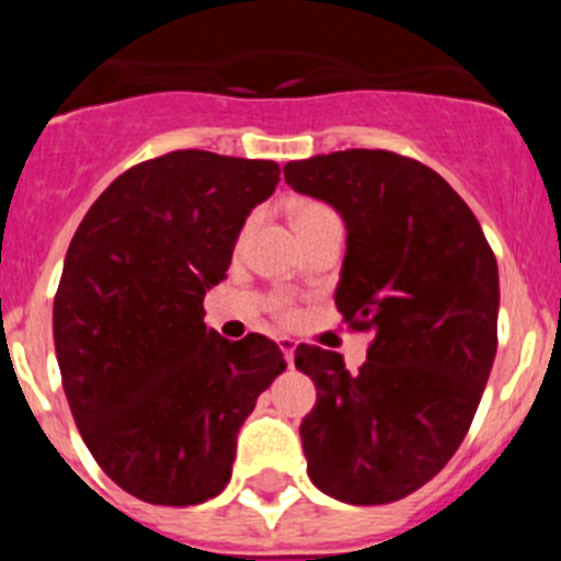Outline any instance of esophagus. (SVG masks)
I'll list each match as a JSON object with an SVG mask.
<instances>
[{
    "label": "esophagus",
    "instance_id": "esophagus-1",
    "mask_svg": "<svg viewBox=\"0 0 561 561\" xmlns=\"http://www.w3.org/2000/svg\"><path fill=\"white\" fill-rule=\"evenodd\" d=\"M277 345H280V351H284L286 362H289V368H295V348H297V342L291 340V336H280V340H277Z\"/></svg>",
    "mask_w": 561,
    "mask_h": 561
}]
</instances>
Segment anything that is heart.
Instances as JSON below:
<instances>
[{"instance_id": "b5f03b06", "label": "heart", "mask_w": 561, "mask_h": 561, "mask_svg": "<svg viewBox=\"0 0 561 561\" xmlns=\"http://www.w3.org/2000/svg\"><path fill=\"white\" fill-rule=\"evenodd\" d=\"M325 213H334L331 207L320 205V202H300V205L291 207V225L304 227L306 221H314L320 219V216H325ZM275 314L277 320H284V323H289L291 317H295V311H291V306L286 304V300H275Z\"/></svg>"}]
</instances>
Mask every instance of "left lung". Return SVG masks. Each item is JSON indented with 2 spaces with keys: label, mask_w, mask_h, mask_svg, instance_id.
I'll use <instances>...</instances> for the list:
<instances>
[{
  "label": "left lung",
  "mask_w": 561,
  "mask_h": 561,
  "mask_svg": "<svg viewBox=\"0 0 561 561\" xmlns=\"http://www.w3.org/2000/svg\"><path fill=\"white\" fill-rule=\"evenodd\" d=\"M286 182L348 227L334 291L351 331L370 334L356 374L297 345L317 404L300 424L309 478L354 505L408 497L458 453L497 354V257L444 176L381 148L289 162Z\"/></svg>",
  "instance_id": "left-lung-1"
}]
</instances>
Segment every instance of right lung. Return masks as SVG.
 <instances>
[{
  "instance_id": "add662e5",
  "label": "right lung",
  "mask_w": 561,
  "mask_h": 561,
  "mask_svg": "<svg viewBox=\"0 0 561 561\" xmlns=\"http://www.w3.org/2000/svg\"><path fill=\"white\" fill-rule=\"evenodd\" d=\"M280 168L199 148L121 173L69 241L53 304L61 385L103 472L153 505L227 485L236 435L286 359L275 342L205 325V291Z\"/></svg>"
}]
</instances>
